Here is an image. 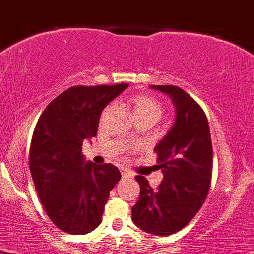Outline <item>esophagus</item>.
<instances>
[{"mask_svg":"<svg viewBox=\"0 0 254 254\" xmlns=\"http://www.w3.org/2000/svg\"><path fill=\"white\" fill-rule=\"evenodd\" d=\"M121 175H122V177H130L129 172H128L127 170H124V169L121 170Z\"/></svg>","mask_w":254,"mask_h":254,"instance_id":"1","label":"esophagus"}]
</instances>
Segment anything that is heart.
Returning <instances> with one entry per match:
<instances>
[{"instance_id": "1", "label": "heart", "mask_w": 254, "mask_h": 254, "mask_svg": "<svg viewBox=\"0 0 254 254\" xmlns=\"http://www.w3.org/2000/svg\"><path fill=\"white\" fill-rule=\"evenodd\" d=\"M129 105L134 117L150 116L158 120L163 115V105L155 98L146 94H138L129 99Z\"/></svg>"}]
</instances>
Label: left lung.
I'll return each mask as SVG.
<instances>
[{"instance_id": "obj_1", "label": "left lung", "mask_w": 254, "mask_h": 254, "mask_svg": "<svg viewBox=\"0 0 254 254\" xmlns=\"http://www.w3.org/2000/svg\"><path fill=\"white\" fill-rule=\"evenodd\" d=\"M174 101V126L154 151L164 179L153 190L144 176H135L139 199L132 220L148 234L167 236L190 223L208 195L213 171V145L206 116L199 104L176 85H150Z\"/></svg>"}]
</instances>
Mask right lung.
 Here are the masks:
<instances>
[{
    "instance_id": "obj_1",
    "label": "right lung",
    "mask_w": 254,
    "mask_h": 254,
    "mask_svg": "<svg viewBox=\"0 0 254 254\" xmlns=\"http://www.w3.org/2000/svg\"><path fill=\"white\" fill-rule=\"evenodd\" d=\"M128 87L68 88L41 114L29 151L30 174L51 221L70 235H85L99 226L110 190L121 179L111 164L85 161L83 140L95 137L105 106Z\"/></svg>"
}]
</instances>
